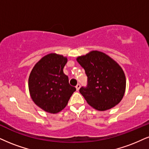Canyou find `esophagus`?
Returning a JSON list of instances; mask_svg holds the SVG:
<instances>
[{
	"label": "esophagus",
	"instance_id": "esophagus-1",
	"mask_svg": "<svg viewBox=\"0 0 149 149\" xmlns=\"http://www.w3.org/2000/svg\"><path fill=\"white\" fill-rule=\"evenodd\" d=\"M80 87H81V85L79 84H78L76 86V89H77V91H79V88H80Z\"/></svg>",
	"mask_w": 149,
	"mask_h": 149
}]
</instances>
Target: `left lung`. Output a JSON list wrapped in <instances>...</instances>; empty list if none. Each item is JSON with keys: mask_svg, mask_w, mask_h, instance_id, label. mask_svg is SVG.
<instances>
[{"mask_svg": "<svg viewBox=\"0 0 149 149\" xmlns=\"http://www.w3.org/2000/svg\"><path fill=\"white\" fill-rule=\"evenodd\" d=\"M77 61L85 70L87 87L80 93L97 111L111 109L122 100L126 91V77L118 63L105 53L93 50L78 56Z\"/></svg>", "mask_w": 149, "mask_h": 149, "instance_id": "obj_1", "label": "left lung"}]
</instances>
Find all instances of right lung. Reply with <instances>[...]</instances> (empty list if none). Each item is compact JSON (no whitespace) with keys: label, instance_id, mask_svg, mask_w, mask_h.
Instances as JSON below:
<instances>
[{"label":"right lung","instance_id":"right-lung-1","mask_svg":"<svg viewBox=\"0 0 149 149\" xmlns=\"http://www.w3.org/2000/svg\"><path fill=\"white\" fill-rule=\"evenodd\" d=\"M67 61V57L63 55L50 53L38 61L30 72L28 87L31 98L47 113L61 111L76 91L63 73Z\"/></svg>","mask_w":149,"mask_h":149}]
</instances>
